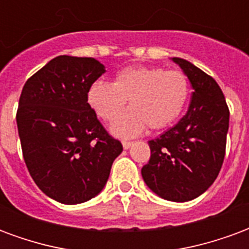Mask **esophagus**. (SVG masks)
Here are the masks:
<instances>
[{
    "mask_svg": "<svg viewBox=\"0 0 249 249\" xmlns=\"http://www.w3.org/2000/svg\"><path fill=\"white\" fill-rule=\"evenodd\" d=\"M122 144H123V149H130V147H131V144H133V142H130V141H123Z\"/></svg>",
    "mask_w": 249,
    "mask_h": 249,
    "instance_id": "esophagus-1",
    "label": "esophagus"
}]
</instances>
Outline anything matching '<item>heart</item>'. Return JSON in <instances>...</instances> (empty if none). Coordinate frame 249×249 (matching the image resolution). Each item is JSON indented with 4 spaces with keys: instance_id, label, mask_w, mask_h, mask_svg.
<instances>
[{
    "instance_id": "b5f03b06",
    "label": "heart",
    "mask_w": 249,
    "mask_h": 249,
    "mask_svg": "<svg viewBox=\"0 0 249 249\" xmlns=\"http://www.w3.org/2000/svg\"><path fill=\"white\" fill-rule=\"evenodd\" d=\"M190 96L188 77L181 71H167L162 67H127L116 73L112 84L95 82L88 88L87 102L100 119L112 122L118 137H134L146 126L150 130L169 127L182 115Z\"/></svg>"
}]
</instances>
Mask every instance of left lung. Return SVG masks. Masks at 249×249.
Here are the masks:
<instances>
[{
  "label": "left lung",
  "mask_w": 249,
  "mask_h": 249,
  "mask_svg": "<svg viewBox=\"0 0 249 249\" xmlns=\"http://www.w3.org/2000/svg\"><path fill=\"white\" fill-rule=\"evenodd\" d=\"M173 61L193 87L186 115L176 126L149 141V162L142 167L146 185L167 201L185 202L201 196L223 166L229 110L221 88L188 60Z\"/></svg>",
  "instance_id": "obj_1"
}]
</instances>
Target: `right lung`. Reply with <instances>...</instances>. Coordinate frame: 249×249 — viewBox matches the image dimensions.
<instances>
[{
  "mask_svg": "<svg viewBox=\"0 0 249 249\" xmlns=\"http://www.w3.org/2000/svg\"><path fill=\"white\" fill-rule=\"evenodd\" d=\"M106 72L92 57L57 56L26 80L17 110L22 156L36 185L61 204H82L105 188L122 143L87 102Z\"/></svg>",
  "mask_w": 249,
  "mask_h": 249,
  "instance_id": "1",
  "label": "right lung"
}]
</instances>
